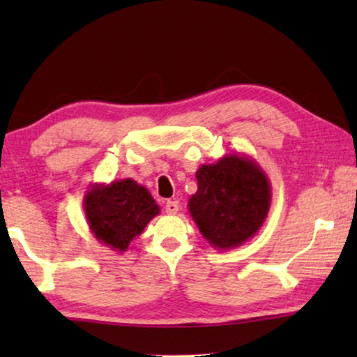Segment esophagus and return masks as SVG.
Returning <instances> with one entry per match:
<instances>
[{
	"mask_svg": "<svg viewBox=\"0 0 357 357\" xmlns=\"http://www.w3.org/2000/svg\"><path fill=\"white\" fill-rule=\"evenodd\" d=\"M179 211V203L176 200H168L165 204V213L174 215Z\"/></svg>",
	"mask_w": 357,
	"mask_h": 357,
	"instance_id": "esophagus-1",
	"label": "esophagus"
}]
</instances>
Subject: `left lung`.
<instances>
[{
	"mask_svg": "<svg viewBox=\"0 0 357 357\" xmlns=\"http://www.w3.org/2000/svg\"><path fill=\"white\" fill-rule=\"evenodd\" d=\"M198 189L187 208L203 238L217 250H231L252 239L271 208V183L255 159L225 154L198 168Z\"/></svg>",
	"mask_w": 357,
	"mask_h": 357,
	"instance_id": "1",
	"label": "left lung"
}]
</instances>
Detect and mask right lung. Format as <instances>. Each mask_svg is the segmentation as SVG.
Returning <instances> with one entry per match:
<instances>
[{"label":"right lung","instance_id":"add662e5","mask_svg":"<svg viewBox=\"0 0 357 357\" xmlns=\"http://www.w3.org/2000/svg\"><path fill=\"white\" fill-rule=\"evenodd\" d=\"M83 209L94 238L116 252L128 250L160 213L146 187L130 178L93 184L83 198Z\"/></svg>","mask_w":357,"mask_h":357}]
</instances>
